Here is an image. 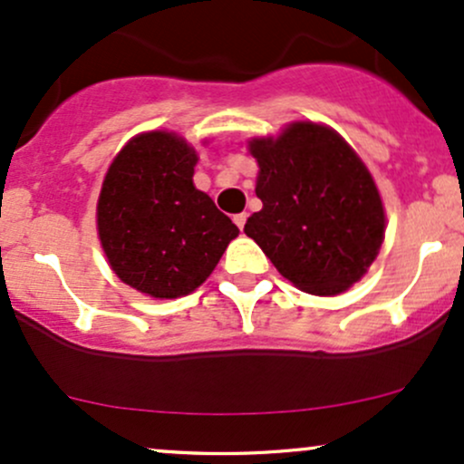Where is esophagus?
Instances as JSON below:
<instances>
[{
    "label": "esophagus",
    "mask_w": 464,
    "mask_h": 464,
    "mask_svg": "<svg viewBox=\"0 0 464 464\" xmlns=\"http://www.w3.org/2000/svg\"><path fill=\"white\" fill-rule=\"evenodd\" d=\"M246 218H248L246 211H242V214H236V216H233V222H236V225L239 227V231H242L244 225H246Z\"/></svg>",
    "instance_id": "34e87169"
}]
</instances>
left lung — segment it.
<instances>
[{
    "label": "left lung",
    "instance_id": "8db88e82",
    "mask_svg": "<svg viewBox=\"0 0 464 464\" xmlns=\"http://www.w3.org/2000/svg\"><path fill=\"white\" fill-rule=\"evenodd\" d=\"M255 194L262 209L244 225L275 268L299 290L334 296L366 275L384 242L375 180L338 132L295 121L279 137H255Z\"/></svg>",
    "mask_w": 464,
    "mask_h": 464
}]
</instances>
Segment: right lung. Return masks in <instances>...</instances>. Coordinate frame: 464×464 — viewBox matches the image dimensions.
I'll use <instances>...</instances> for the list:
<instances>
[{"label": "right lung", "instance_id": "add662e5", "mask_svg": "<svg viewBox=\"0 0 464 464\" xmlns=\"http://www.w3.org/2000/svg\"><path fill=\"white\" fill-rule=\"evenodd\" d=\"M198 154L174 132H141L121 148L98 198V236L113 273L154 299L194 292L239 228L196 189Z\"/></svg>", "mask_w": 464, "mask_h": 464}]
</instances>
